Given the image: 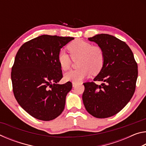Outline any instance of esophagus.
Returning a JSON list of instances; mask_svg holds the SVG:
<instances>
[{
	"label": "esophagus",
	"mask_w": 146,
	"mask_h": 146,
	"mask_svg": "<svg viewBox=\"0 0 146 146\" xmlns=\"http://www.w3.org/2000/svg\"><path fill=\"white\" fill-rule=\"evenodd\" d=\"M76 85V82H73V87H75Z\"/></svg>",
	"instance_id": "34e87169"
}]
</instances>
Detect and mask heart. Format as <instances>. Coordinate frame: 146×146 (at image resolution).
<instances>
[{
  "label": "heart",
  "instance_id": "heart-1",
  "mask_svg": "<svg viewBox=\"0 0 146 146\" xmlns=\"http://www.w3.org/2000/svg\"><path fill=\"white\" fill-rule=\"evenodd\" d=\"M68 49L73 60L80 58L78 62L79 69L71 70L65 74L66 80L79 82L84 78L100 71L104 63L105 55L103 49L98 46L82 40H76L69 44ZM65 51L61 50L57 55V60L62 70L66 71L70 68L71 59Z\"/></svg>",
  "mask_w": 146,
  "mask_h": 146
}]
</instances>
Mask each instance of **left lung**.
<instances>
[{
	"instance_id": "1",
	"label": "left lung",
	"mask_w": 146,
	"mask_h": 146,
	"mask_svg": "<svg viewBox=\"0 0 146 146\" xmlns=\"http://www.w3.org/2000/svg\"><path fill=\"white\" fill-rule=\"evenodd\" d=\"M103 49L104 63L93 82L84 83V105L87 111L98 118L117 114L135 93L138 66L131 49L125 42L108 34L88 38ZM103 81L101 85L94 82Z\"/></svg>"
}]
</instances>
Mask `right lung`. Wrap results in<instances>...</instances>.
Returning a JSON list of instances; mask_svg holds the SVG:
<instances>
[{
	"label": "right lung",
	"mask_w": 146,
	"mask_h": 146,
	"mask_svg": "<svg viewBox=\"0 0 146 146\" xmlns=\"http://www.w3.org/2000/svg\"><path fill=\"white\" fill-rule=\"evenodd\" d=\"M73 39L43 35L26 42L17 53L11 73L14 96L36 119L53 120L64 111L72 83L57 84L63 76L57 55Z\"/></svg>",
	"instance_id": "right-lung-1"
}]
</instances>
